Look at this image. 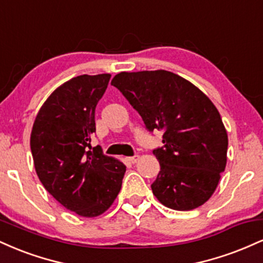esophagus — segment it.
Segmentation results:
<instances>
[{
    "instance_id": "esophagus-1",
    "label": "esophagus",
    "mask_w": 263,
    "mask_h": 263,
    "mask_svg": "<svg viewBox=\"0 0 263 263\" xmlns=\"http://www.w3.org/2000/svg\"><path fill=\"white\" fill-rule=\"evenodd\" d=\"M128 162H131V163H136L138 161V159H140V156L138 155H135V156H132V157H128Z\"/></svg>"
}]
</instances>
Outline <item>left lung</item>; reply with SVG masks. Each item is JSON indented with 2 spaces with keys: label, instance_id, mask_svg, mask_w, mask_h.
Returning <instances> with one entry per match:
<instances>
[{
  "label": "left lung",
  "instance_id": "obj_1",
  "mask_svg": "<svg viewBox=\"0 0 263 263\" xmlns=\"http://www.w3.org/2000/svg\"><path fill=\"white\" fill-rule=\"evenodd\" d=\"M111 84L149 132H163V146L153 149L161 165L151 185L156 198L174 210L203 205L226 165L228 134L218 108L197 86L167 70L122 71Z\"/></svg>",
  "mask_w": 263,
  "mask_h": 263
}]
</instances>
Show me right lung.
<instances>
[{"mask_svg": "<svg viewBox=\"0 0 263 263\" xmlns=\"http://www.w3.org/2000/svg\"><path fill=\"white\" fill-rule=\"evenodd\" d=\"M111 75H80L47 99L33 123L31 151L47 192L84 218L106 211L119 194L126 165L91 149L95 108Z\"/></svg>", "mask_w": 263, "mask_h": 263, "instance_id": "obj_1", "label": "right lung"}]
</instances>
